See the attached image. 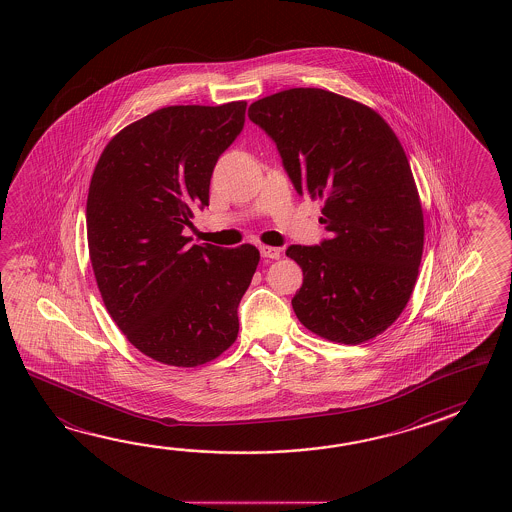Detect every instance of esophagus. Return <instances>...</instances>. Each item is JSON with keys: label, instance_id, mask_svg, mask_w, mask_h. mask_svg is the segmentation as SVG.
I'll list each match as a JSON object with an SVG mask.
<instances>
[{"label": "esophagus", "instance_id": "1", "mask_svg": "<svg viewBox=\"0 0 512 512\" xmlns=\"http://www.w3.org/2000/svg\"><path fill=\"white\" fill-rule=\"evenodd\" d=\"M260 252L263 258H269V260H278L282 256V251L278 247H269V245H260Z\"/></svg>", "mask_w": 512, "mask_h": 512}]
</instances>
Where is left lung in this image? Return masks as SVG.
Here are the masks:
<instances>
[{
	"label": "left lung",
	"mask_w": 512,
	"mask_h": 512,
	"mask_svg": "<svg viewBox=\"0 0 512 512\" xmlns=\"http://www.w3.org/2000/svg\"><path fill=\"white\" fill-rule=\"evenodd\" d=\"M300 196L324 199L329 238L291 245L304 272L298 320L360 344L403 313L423 256V210L403 146L377 111L326 89L294 87L251 104Z\"/></svg>",
	"instance_id": "8db88e82"
}]
</instances>
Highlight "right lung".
Segmentation results:
<instances>
[{
	"mask_svg": "<svg viewBox=\"0 0 512 512\" xmlns=\"http://www.w3.org/2000/svg\"><path fill=\"white\" fill-rule=\"evenodd\" d=\"M247 102L168 106L119 131L87 194V245L98 291L131 344L194 368L229 349L238 305L260 261L252 245H190L219 155L240 135Z\"/></svg>",
	"mask_w": 512,
	"mask_h": 512,
	"instance_id": "obj_1",
	"label": "right lung"
}]
</instances>
